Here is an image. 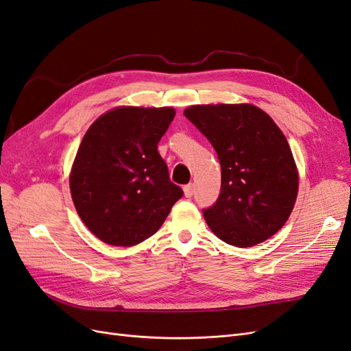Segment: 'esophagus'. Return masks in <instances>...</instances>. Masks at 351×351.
Segmentation results:
<instances>
[{
    "instance_id": "34e87169",
    "label": "esophagus",
    "mask_w": 351,
    "mask_h": 351,
    "mask_svg": "<svg viewBox=\"0 0 351 351\" xmlns=\"http://www.w3.org/2000/svg\"><path fill=\"white\" fill-rule=\"evenodd\" d=\"M193 184H186L184 186V196L186 197H192L193 196Z\"/></svg>"
}]
</instances>
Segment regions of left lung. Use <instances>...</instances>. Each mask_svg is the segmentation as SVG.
I'll return each instance as SVG.
<instances>
[{
	"mask_svg": "<svg viewBox=\"0 0 351 351\" xmlns=\"http://www.w3.org/2000/svg\"><path fill=\"white\" fill-rule=\"evenodd\" d=\"M184 115L219 159L221 192L204 209L212 232L237 247L274 236L289 219L299 190L290 145L278 125L247 104L195 105Z\"/></svg>",
	"mask_w": 351,
	"mask_h": 351,
	"instance_id": "left-lung-1",
	"label": "left lung"
}]
</instances>
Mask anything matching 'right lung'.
Instances as JSON below:
<instances>
[{
	"mask_svg": "<svg viewBox=\"0 0 351 351\" xmlns=\"http://www.w3.org/2000/svg\"><path fill=\"white\" fill-rule=\"evenodd\" d=\"M174 115L169 107L117 108L84 134L70 190L84 226L104 243L129 247L151 237L183 196L158 152Z\"/></svg>",
	"mask_w": 351,
	"mask_h": 351,
	"instance_id": "add662e5",
	"label": "right lung"
}]
</instances>
